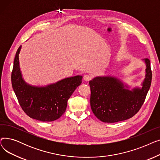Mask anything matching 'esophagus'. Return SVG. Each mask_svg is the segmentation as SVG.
<instances>
[{
    "mask_svg": "<svg viewBox=\"0 0 160 160\" xmlns=\"http://www.w3.org/2000/svg\"><path fill=\"white\" fill-rule=\"evenodd\" d=\"M83 79H84V80L86 82H89L92 79V77L89 74H86L84 75V77H83Z\"/></svg>",
    "mask_w": 160,
    "mask_h": 160,
    "instance_id": "obj_1",
    "label": "esophagus"
}]
</instances>
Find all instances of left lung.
I'll list each match as a JSON object with an SVG mask.
<instances>
[{
    "instance_id": "obj_1",
    "label": "left lung",
    "mask_w": 160,
    "mask_h": 160,
    "mask_svg": "<svg viewBox=\"0 0 160 160\" xmlns=\"http://www.w3.org/2000/svg\"><path fill=\"white\" fill-rule=\"evenodd\" d=\"M144 61L146 75L141 89H125L123 83L113 77H98L89 81L91 108L98 119L109 123L119 122L131 118L139 111L152 77L150 60L146 58Z\"/></svg>"
}]
</instances>
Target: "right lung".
<instances>
[{
	"instance_id": "1",
	"label": "right lung",
	"mask_w": 160,
	"mask_h": 160,
	"mask_svg": "<svg viewBox=\"0 0 160 160\" xmlns=\"http://www.w3.org/2000/svg\"><path fill=\"white\" fill-rule=\"evenodd\" d=\"M16 52L12 72V85L24 112L30 118L43 122L55 121L65 113L67 101L82 80L75 76L45 87L30 86L24 81L20 71L19 54Z\"/></svg>"
}]
</instances>
